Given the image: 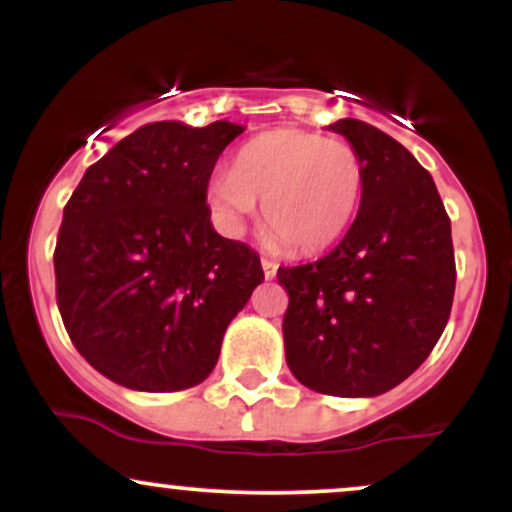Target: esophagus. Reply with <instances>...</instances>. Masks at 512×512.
Returning <instances> with one entry per match:
<instances>
[{"mask_svg":"<svg viewBox=\"0 0 512 512\" xmlns=\"http://www.w3.org/2000/svg\"><path fill=\"white\" fill-rule=\"evenodd\" d=\"M262 269H264V276H267V279H274L276 272H279V264H276L274 260H267V257H262Z\"/></svg>","mask_w":512,"mask_h":512,"instance_id":"esophagus-1","label":"esophagus"}]
</instances>
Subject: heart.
Returning a JSON list of instances; mask_svg holds the SVG:
<instances>
[{"label":"heart","mask_w":512,"mask_h":512,"mask_svg":"<svg viewBox=\"0 0 512 512\" xmlns=\"http://www.w3.org/2000/svg\"><path fill=\"white\" fill-rule=\"evenodd\" d=\"M366 190L363 158L351 144L303 129H272L238 149L231 173L209 199L228 226L262 202V231L293 255L330 248L349 231Z\"/></svg>","instance_id":"obj_1"}]
</instances>
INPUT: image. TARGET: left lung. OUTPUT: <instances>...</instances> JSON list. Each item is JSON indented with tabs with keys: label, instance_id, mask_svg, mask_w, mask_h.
<instances>
[{
	"label": "left lung",
	"instance_id": "obj_1",
	"mask_svg": "<svg viewBox=\"0 0 512 512\" xmlns=\"http://www.w3.org/2000/svg\"><path fill=\"white\" fill-rule=\"evenodd\" d=\"M361 154L366 190L342 243L279 267L289 293L286 363L310 390L375 397L407 380L448 325L455 296L450 216L431 173L380 129L339 120Z\"/></svg>",
	"mask_w": 512,
	"mask_h": 512
}]
</instances>
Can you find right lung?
Instances as JSON below:
<instances>
[{
    "label": "right lung",
    "instance_id": "1",
    "mask_svg": "<svg viewBox=\"0 0 512 512\" xmlns=\"http://www.w3.org/2000/svg\"><path fill=\"white\" fill-rule=\"evenodd\" d=\"M245 127L151 122L93 163L64 207L57 308L117 385L175 392L214 370L228 322L262 284L260 255L211 228V170Z\"/></svg>",
    "mask_w": 512,
    "mask_h": 512
}]
</instances>
